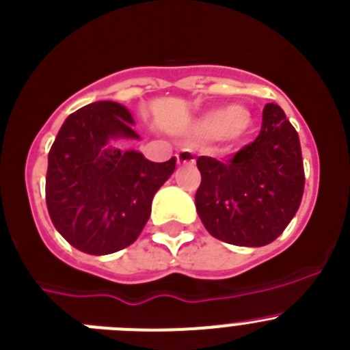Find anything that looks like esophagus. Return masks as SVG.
I'll use <instances>...</instances> for the list:
<instances>
[{
    "mask_svg": "<svg viewBox=\"0 0 350 350\" xmlns=\"http://www.w3.org/2000/svg\"><path fill=\"white\" fill-rule=\"evenodd\" d=\"M176 159H178L179 165H188L195 162V153L190 148H181L176 153Z\"/></svg>",
    "mask_w": 350,
    "mask_h": 350,
    "instance_id": "34e87169",
    "label": "esophagus"
}]
</instances>
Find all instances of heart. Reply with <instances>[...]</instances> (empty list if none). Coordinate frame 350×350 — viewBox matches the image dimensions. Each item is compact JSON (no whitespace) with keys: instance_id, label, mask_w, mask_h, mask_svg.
<instances>
[{"instance_id":"heart-1","label":"heart","mask_w":350,"mask_h":350,"mask_svg":"<svg viewBox=\"0 0 350 350\" xmlns=\"http://www.w3.org/2000/svg\"><path fill=\"white\" fill-rule=\"evenodd\" d=\"M250 127L252 119L249 113L238 110L237 107H228L202 117L197 124V133L211 139H240L249 133Z\"/></svg>"}]
</instances>
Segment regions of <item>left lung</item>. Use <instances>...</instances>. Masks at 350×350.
<instances>
[{
  "instance_id": "left-lung-1",
  "label": "left lung",
  "mask_w": 350,
  "mask_h": 350,
  "mask_svg": "<svg viewBox=\"0 0 350 350\" xmlns=\"http://www.w3.org/2000/svg\"><path fill=\"white\" fill-rule=\"evenodd\" d=\"M202 183L195 205L214 238L262 247L285 231L304 195L299 135L282 107L267 103L260 133L230 160L198 157Z\"/></svg>"
}]
</instances>
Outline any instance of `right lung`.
<instances>
[{
	"mask_svg": "<svg viewBox=\"0 0 350 350\" xmlns=\"http://www.w3.org/2000/svg\"><path fill=\"white\" fill-rule=\"evenodd\" d=\"M133 117L116 101H94L70 113L48 153L46 207L58 233L81 252L107 256L129 247L145 228L153 195L176 167L136 150L110 148L139 139Z\"/></svg>",
	"mask_w": 350,
	"mask_h": 350,
	"instance_id": "add662e5",
	"label": "right lung"
}]
</instances>
